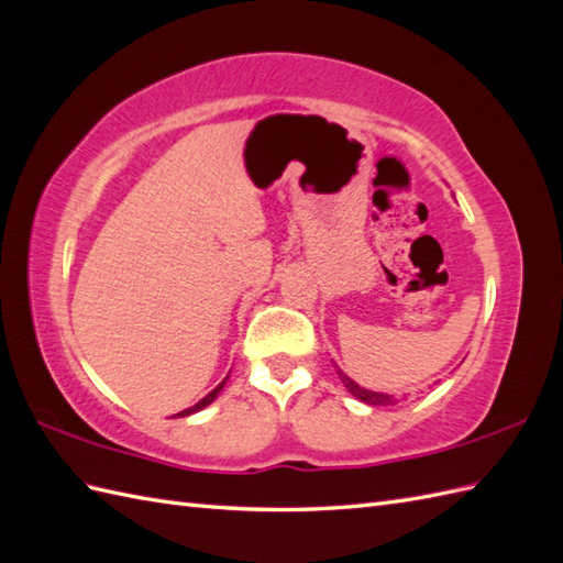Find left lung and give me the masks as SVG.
Segmentation results:
<instances>
[{
    "mask_svg": "<svg viewBox=\"0 0 563 563\" xmlns=\"http://www.w3.org/2000/svg\"><path fill=\"white\" fill-rule=\"evenodd\" d=\"M336 373H339V377H341V382H343V387L349 389L355 399H361V401H365V404H369V406H391V404H397V399H394V394L369 391V389L361 387V385H357V382H353L349 375H345L339 365H336Z\"/></svg>",
    "mask_w": 563,
    "mask_h": 563,
    "instance_id": "obj_1",
    "label": "left lung"
}]
</instances>
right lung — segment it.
Wrapping results in <instances>:
<instances>
[{"label":"right lung","instance_id":"right-lung-1","mask_svg":"<svg viewBox=\"0 0 563 563\" xmlns=\"http://www.w3.org/2000/svg\"><path fill=\"white\" fill-rule=\"evenodd\" d=\"M227 385V377L220 382V385L218 387H214L210 394H206V397H202L198 404H194V406H190V409H184L181 413H176V416H190V413H198V411H202V409H206V406H210L214 399H218V394L222 391V387Z\"/></svg>","mask_w":563,"mask_h":563}]
</instances>
